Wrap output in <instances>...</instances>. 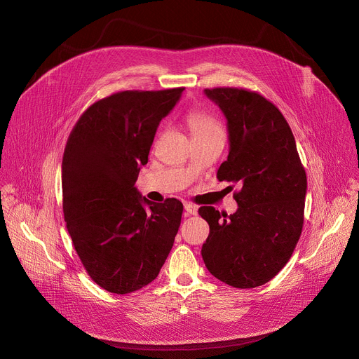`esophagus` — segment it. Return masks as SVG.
I'll return each mask as SVG.
<instances>
[{"label":"esophagus","instance_id":"1","mask_svg":"<svg viewBox=\"0 0 359 359\" xmlns=\"http://www.w3.org/2000/svg\"><path fill=\"white\" fill-rule=\"evenodd\" d=\"M184 212H186V216H196L197 208L191 203H184Z\"/></svg>","mask_w":359,"mask_h":359}]
</instances>
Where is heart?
Returning a JSON list of instances; mask_svg holds the SVG:
<instances>
[{"label": "heart", "mask_w": 359, "mask_h": 359, "mask_svg": "<svg viewBox=\"0 0 359 359\" xmlns=\"http://www.w3.org/2000/svg\"><path fill=\"white\" fill-rule=\"evenodd\" d=\"M186 125L193 139L206 136H223V129L219 121L204 111H190L186 115Z\"/></svg>", "instance_id": "heart-1"}]
</instances>
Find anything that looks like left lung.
Returning a JSON list of instances; mask_svg holds the SVG:
<instances>
[{
    "label": "left lung",
    "instance_id": "1",
    "mask_svg": "<svg viewBox=\"0 0 359 359\" xmlns=\"http://www.w3.org/2000/svg\"><path fill=\"white\" fill-rule=\"evenodd\" d=\"M220 107L230 151L217 170L220 182L238 183V204L227 216L212 206L198 215L210 233L201 247L208 270L236 288L269 283L288 263L304 224L306 175L294 135L280 109L244 88L204 89Z\"/></svg>",
    "mask_w": 359,
    "mask_h": 359
}]
</instances>
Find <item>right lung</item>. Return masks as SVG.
<instances>
[{
    "label": "right lung",
    "instance_id": "1",
    "mask_svg": "<svg viewBox=\"0 0 359 359\" xmlns=\"http://www.w3.org/2000/svg\"><path fill=\"white\" fill-rule=\"evenodd\" d=\"M184 88L122 90L78 119L62 158V208L88 276L114 294L155 280L177 234L183 204L151 203L135 187L161 121Z\"/></svg>",
    "mask_w": 359,
    "mask_h": 359
}]
</instances>
